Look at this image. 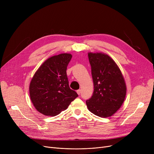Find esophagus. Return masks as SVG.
Instances as JSON below:
<instances>
[{"label": "esophagus", "instance_id": "obj_1", "mask_svg": "<svg viewBox=\"0 0 154 154\" xmlns=\"http://www.w3.org/2000/svg\"><path fill=\"white\" fill-rule=\"evenodd\" d=\"M77 94H78L79 95H80V93H81V90H80V89L77 90Z\"/></svg>", "mask_w": 154, "mask_h": 154}]
</instances>
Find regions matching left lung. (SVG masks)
Returning a JSON list of instances; mask_svg holds the SVG:
<instances>
[{
    "label": "left lung",
    "instance_id": "left-lung-1",
    "mask_svg": "<svg viewBox=\"0 0 154 154\" xmlns=\"http://www.w3.org/2000/svg\"><path fill=\"white\" fill-rule=\"evenodd\" d=\"M94 91L86 100L88 109L95 116L106 118L119 110L125 100L126 85L117 65L108 55L88 54Z\"/></svg>",
    "mask_w": 154,
    "mask_h": 154
}]
</instances>
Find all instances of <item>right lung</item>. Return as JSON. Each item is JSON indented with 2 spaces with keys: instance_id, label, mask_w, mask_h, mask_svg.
Segmentation results:
<instances>
[{
  "instance_id": "add662e5",
  "label": "right lung",
  "mask_w": 154,
  "mask_h": 154,
  "mask_svg": "<svg viewBox=\"0 0 154 154\" xmlns=\"http://www.w3.org/2000/svg\"><path fill=\"white\" fill-rule=\"evenodd\" d=\"M72 57L70 54H61L48 58L31 80V101L35 109L45 116L59 114L78 97L77 92L69 87L66 72Z\"/></svg>"
}]
</instances>
